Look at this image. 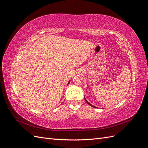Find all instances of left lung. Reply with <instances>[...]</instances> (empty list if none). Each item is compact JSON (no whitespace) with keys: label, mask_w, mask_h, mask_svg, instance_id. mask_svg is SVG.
I'll return each mask as SVG.
<instances>
[{"label":"left lung","mask_w":148,"mask_h":148,"mask_svg":"<svg viewBox=\"0 0 148 148\" xmlns=\"http://www.w3.org/2000/svg\"><path fill=\"white\" fill-rule=\"evenodd\" d=\"M84 99H85V101H86V103H87V104H89V106H92V107H95V108H96V107H95V106H92V105H91V104H90V103H89V102H88L87 101H86V99H85V98H84Z\"/></svg>","instance_id":"1"}]
</instances>
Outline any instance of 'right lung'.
<instances>
[{"label": "right lung", "mask_w": 148, "mask_h": 148, "mask_svg": "<svg viewBox=\"0 0 148 148\" xmlns=\"http://www.w3.org/2000/svg\"><path fill=\"white\" fill-rule=\"evenodd\" d=\"M69 83H70V81H69V83H68V84H69Z\"/></svg>", "instance_id": "add662e5"}]
</instances>
